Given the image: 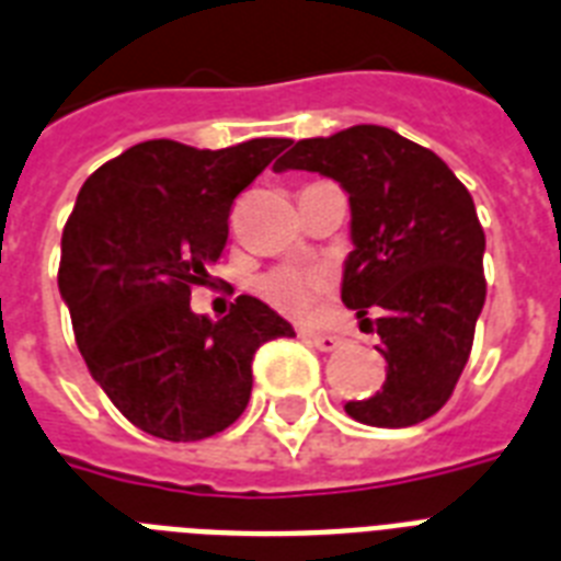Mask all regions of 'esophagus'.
Here are the masks:
<instances>
[{"instance_id": "esophagus-1", "label": "esophagus", "mask_w": 561, "mask_h": 561, "mask_svg": "<svg viewBox=\"0 0 561 561\" xmlns=\"http://www.w3.org/2000/svg\"><path fill=\"white\" fill-rule=\"evenodd\" d=\"M302 340L313 345V348H320V352H336L343 340L336 334H322V331H302Z\"/></svg>"}]
</instances>
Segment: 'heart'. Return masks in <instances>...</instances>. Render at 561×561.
Returning a JSON list of instances; mask_svg holds the SVG:
<instances>
[{
  "mask_svg": "<svg viewBox=\"0 0 561 561\" xmlns=\"http://www.w3.org/2000/svg\"><path fill=\"white\" fill-rule=\"evenodd\" d=\"M325 290V273L308 271V267H276L256 279V294L271 308L288 317H308Z\"/></svg>",
  "mask_w": 561,
  "mask_h": 561,
  "instance_id": "obj_1",
  "label": "heart"
}]
</instances>
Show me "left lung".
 I'll return each mask as SVG.
<instances>
[{
    "instance_id": "obj_1",
    "label": "left lung",
    "mask_w": 561,
    "mask_h": 561,
    "mask_svg": "<svg viewBox=\"0 0 561 561\" xmlns=\"http://www.w3.org/2000/svg\"><path fill=\"white\" fill-rule=\"evenodd\" d=\"M273 170L334 178L352 204L343 302L375 317L389 368L383 389L345 412L383 430L432 417L470 359L486 296V241L467 186L432 149L368 123L296 140Z\"/></svg>"
}]
</instances>
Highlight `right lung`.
<instances>
[{"mask_svg": "<svg viewBox=\"0 0 561 561\" xmlns=\"http://www.w3.org/2000/svg\"><path fill=\"white\" fill-rule=\"evenodd\" d=\"M288 138L195 149L144 140L89 178L62 230L59 294L91 377L126 421L163 440H202L244 412L253 354L290 322L239 296L218 322L190 294L213 285L236 195Z\"/></svg>", "mask_w": 561, "mask_h": 561, "instance_id": "right-lung-1", "label": "right lung"}]
</instances>
